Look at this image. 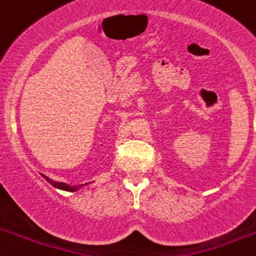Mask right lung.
<instances>
[{
  "instance_id": "add662e5",
  "label": "right lung",
  "mask_w": 256,
  "mask_h": 256,
  "mask_svg": "<svg viewBox=\"0 0 256 256\" xmlns=\"http://www.w3.org/2000/svg\"><path fill=\"white\" fill-rule=\"evenodd\" d=\"M44 178H46V180L50 183V184H52V186L56 187V188L64 190V191L73 192V191H76V190L80 187V186H69V184H65V183H62V182H55V180H50V178H47V177H44ZM84 186H86V184H84Z\"/></svg>"
}]
</instances>
